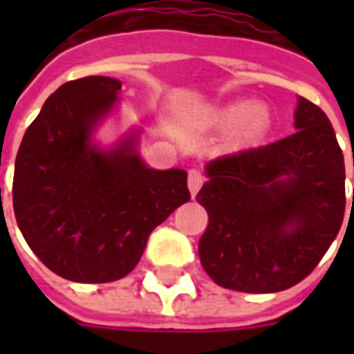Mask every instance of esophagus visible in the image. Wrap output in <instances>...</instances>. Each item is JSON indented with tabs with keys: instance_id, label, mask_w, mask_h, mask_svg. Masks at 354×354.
<instances>
[{
	"instance_id": "34e87169",
	"label": "esophagus",
	"mask_w": 354,
	"mask_h": 354,
	"mask_svg": "<svg viewBox=\"0 0 354 354\" xmlns=\"http://www.w3.org/2000/svg\"><path fill=\"white\" fill-rule=\"evenodd\" d=\"M203 184H205V174H203L199 169L189 170V174H187V187H189V192H192L193 197L199 193Z\"/></svg>"
}]
</instances>
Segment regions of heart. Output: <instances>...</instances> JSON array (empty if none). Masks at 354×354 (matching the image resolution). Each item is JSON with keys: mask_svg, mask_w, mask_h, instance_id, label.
I'll use <instances>...</instances> for the list:
<instances>
[{"mask_svg": "<svg viewBox=\"0 0 354 354\" xmlns=\"http://www.w3.org/2000/svg\"><path fill=\"white\" fill-rule=\"evenodd\" d=\"M214 123L222 129H233L235 146H250L269 131L273 115L263 104H250L248 100H233L216 109Z\"/></svg>", "mask_w": 354, "mask_h": 354, "instance_id": "1", "label": "heart"}]
</instances>
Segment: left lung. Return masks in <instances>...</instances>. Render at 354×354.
<instances>
[{"label": "left lung", "mask_w": 354, "mask_h": 354, "mask_svg": "<svg viewBox=\"0 0 354 354\" xmlns=\"http://www.w3.org/2000/svg\"><path fill=\"white\" fill-rule=\"evenodd\" d=\"M294 124L297 131L286 138L207 165L208 182L195 197L208 214L199 258L223 288L248 294L292 288L319 266L339 233L345 165L332 123L299 96Z\"/></svg>", "instance_id": "8db88e82"}]
</instances>
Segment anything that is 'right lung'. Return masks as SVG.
<instances>
[{"instance_id": "obj_1", "label": "right lung", "mask_w": 354, "mask_h": 354, "mask_svg": "<svg viewBox=\"0 0 354 354\" xmlns=\"http://www.w3.org/2000/svg\"><path fill=\"white\" fill-rule=\"evenodd\" d=\"M121 81H68L43 104L17 153L12 208L28 246L73 282L123 279L149 233L192 199L185 170L147 169L132 138L111 151L91 144Z\"/></svg>"}]
</instances>
